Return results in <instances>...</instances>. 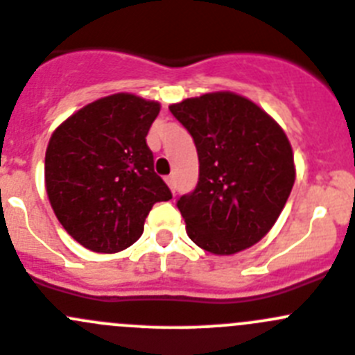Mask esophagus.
Instances as JSON below:
<instances>
[{
    "label": "esophagus",
    "instance_id": "obj_1",
    "mask_svg": "<svg viewBox=\"0 0 355 355\" xmlns=\"http://www.w3.org/2000/svg\"><path fill=\"white\" fill-rule=\"evenodd\" d=\"M165 181H167L168 188H171L172 191H175V180H174V175H167V178H165Z\"/></svg>",
    "mask_w": 355,
    "mask_h": 355
}]
</instances>
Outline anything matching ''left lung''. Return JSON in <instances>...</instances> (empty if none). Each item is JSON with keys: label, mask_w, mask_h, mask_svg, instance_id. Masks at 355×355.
Instances as JSON below:
<instances>
[{"label": "left lung", "mask_w": 355, "mask_h": 355, "mask_svg": "<svg viewBox=\"0 0 355 355\" xmlns=\"http://www.w3.org/2000/svg\"><path fill=\"white\" fill-rule=\"evenodd\" d=\"M198 155L195 190L175 205L187 234L212 254H235L261 241L295 184L293 150L261 107L232 92L172 104Z\"/></svg>", "instance_id": "obj_1"}]
</instances>
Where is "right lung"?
Returning a JSON list of instances; mask_svg holds the SVG:
<instances>
[{
  "label": "right lung",
  "mask_w": 355,
  "mask_h": 355,
  "mask_svg": "<svg viewBox=\"0 0 355 355\" xmlns=\"http://www.w3.org/2000/svg\"><path fill=\"white\" fill-rule=\"evenodd\" d=\"M158 111L153 101L114 94L82 107L50 137L49 200L83 248L123 251L141 237L151 207L172 198L146 144Z\"/></svg>",
  "instance_id": "add662e5"
}]
</instances>
